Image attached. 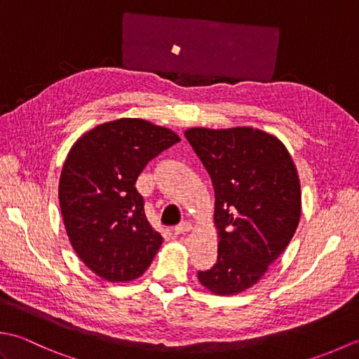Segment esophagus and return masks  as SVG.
I'll use <instances>...</instances> for the list:
<instances>
[{
    "label": "esophagus",
    "instance_id": "esophagus-1",
    "mask_svg": "<svg viewBox=\"0 0 359 359\" xmlns=\"http://www.w3.org/2000/svg\"><path fill=\"white\" fill-rule=\"evenodd\" d=\"M191 228H193L191 224H189V222H184V224H179V225L174 226V233L177 234V236H184V234L191 231Z\"/></svg>",
    "mask_w": 359,
    "mask_h": 359
}]
</instances>
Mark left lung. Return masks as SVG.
Segmentation results:
<instances>
[{"mask_svg":"<svg viewBox=\"0 0 359 359\" xmlns=\"http://www.w3.org/2000/svg\"><path fill=\"white\" fill-rule=\"evenodd\" d=\"M185 137L216 197L217 262L197 279L215 294L241 293L292 241L301 217L299 175L285 144L257 128H189Z\"/></svg>","mask_w":359,"mask_h":359,"instance_id":"left-lung-1","label":"left lung"}]
</instances>
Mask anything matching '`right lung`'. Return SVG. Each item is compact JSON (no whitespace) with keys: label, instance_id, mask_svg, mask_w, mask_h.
<instances>
[{"label":"right lung","instance_id":"right-lung-1","mask_svg":"<svg viewBox=\"0 0 359 359\" xmlns=\"http://www.w3.org/2000/svg\"><path fill=\"white\" fill-rule=\"evenodd\" d=\"M177 142L170 128L118 118L89 129L67 152L58 185L63 224L98 278L128 282L151 265L163 238L144 216L135 182L151 158Z\"/></svg>","mask_w":359,"mask_h":359}]
</instances>
